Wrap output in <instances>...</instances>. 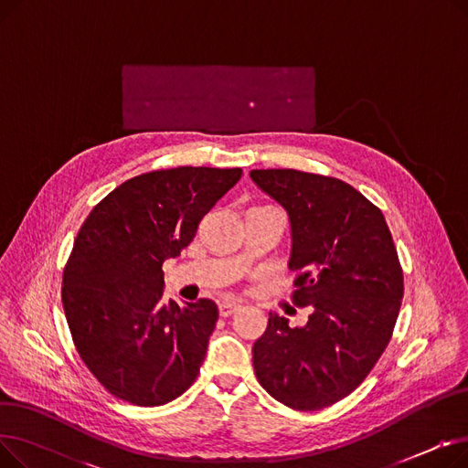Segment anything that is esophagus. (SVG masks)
<instances>
[{
	"instance_id": "obj_1",
	"label": "esophagus",
	"mask_w": 468,
	"mask_h": 468,
	"mask_svg": "<svg viewBox=\"0 0 468 468\" xmlns=\"http://www.w3.org/2000/svg\"><path fill=\"white\" fill-rule=\"evenodd\" d=\"M239 307H240V303H239V302H231V300H224V302L218 303V309H219V314H221V316H229V314L235 313Z\"/></svg>"
}]
</instances>
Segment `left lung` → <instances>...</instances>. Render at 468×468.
<instances>
[{
  "label": "left lung",
  "mask_w": 468,
  "mask_h": 468,
  "mask_svg": "<svg viewBox=\"0 0 468 468\" xmlns=\"http://www.w3.org/2000/svg\"><path fill=\"white\" fill-rule=\"evenodd\" d=\"M288 214L293 303L311 307L302 328L269 313L252 358L260 385L281 404L314 411L370 374L399 318L404 277L381 210L353 186L293 168L250 170Z\"/></svg>",
  "instance_id": "obj_1"
}]
</instances>
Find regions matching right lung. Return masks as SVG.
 <instances>
[{"mask_svg":"<svg viewBox=\"0 0 468 468\" xmlns=\"http://www.w3.org/2000/svg\"><path fill=\"white\" fill-rule=\"evenodd\" d=\"M240 168L178 166L122 182L78 233L62 305L81 360L113 397L136 406L178 399L197 379L218 321L212 300L163 302V261L193 240Z\"/></svg>","mask_w":468,"mask_h":468,"instance_id":"1","label":"right lung"}]
</instances>
